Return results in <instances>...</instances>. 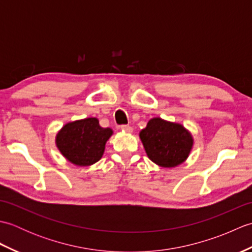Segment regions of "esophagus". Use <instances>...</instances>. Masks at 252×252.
<instances>
[{"label":"esophagus","mask_w":252,"mask_h":252,"mask_svg":"<svg viewBox=\"0 0 252 252\" xmlns=\"http://www.w3.org/2000/svg\"><path fill=\"white\" fill-rule=\"evenodd\" d=\"M120 129L122 130V131H125V132H127V133H130V132H132V126H130L129 125H122V126H120Z\"/></svg>","instance_id":"esophagus-1"}]
</instances>
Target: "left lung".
<instances>
[{
  "label": "left lung",
  "mask_w": 252,
  "mask_h": 252,
  "mask_svg": "<svg viewBox=\"0 0 252 252\" xmlns=\"http://www.w3.org/2000/svg\"><path fill=\"white\" fill-rule=\"evenodd\" d=\"M140 137L148 158L163 168L181 164L192 146L191 135L183 126L160 118L149 120Z\"/></svg>",
  "instance_id": "left-lung-1"
}]
</instances>
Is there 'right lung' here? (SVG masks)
<instances>
[{
    "label": "right lung",
    "instance_id": "obj_1",
    "mask_svg": "<svg viewBox=\"0 0 252 252\" xmlns=\"http://www.w3.org/2000/svg\"><path fill=\"white\" fill-rule=\"evenodd\" d=\"M111 134V129L101 127L96 118H87L67 123L58 132L56 145L73 164L91 165L103 156L105 144Z\"/></svg>",
    "mask_w": 252,
    "mask_h": 252
}]
</instances>
